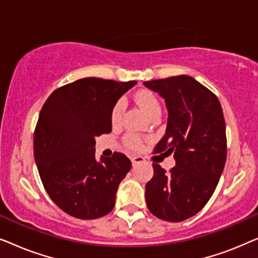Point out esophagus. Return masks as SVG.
Wrapping results in <instances>:
<instances>
[{"label":"esophagus","instance_id":"1","mask_svg":"<svg viewBox=\"0 0 258 258\" xmlns=\"http://www.w3.org/2000/svg\"><path fill=\"white\" fill-rule=\"evenodd\" d=\"M144 161H146V160H144V157H142V156H135V157L132 158V163H133L134 167H135V165H137V164H140V163H143Z\"/></svg>","mask_w":258,"mask_h":258}]
</instances>
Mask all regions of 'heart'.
<instances>
[{
    "label": "heart",
    "instance_id": "obj_1",
    "mask_svg": "<svg viewBox=\"0 0 258 258\" xmlns=\"http://www.w3.org/2000/svg\"><path fill=\"white\" fill-rule=\"evenodd\" d=\"M135 100L137 104L140 105V108L146 112L148 117H151V116L161 114V104L160 101L157 100V97L151 93V91L143 90L140 91L135 95ZM123 111H124V102L118 101L116 102L111 110V123L112 124H118L121 122ZM126 144L130 148H137L140 146V139L135 135H129L126 136L125 139Z\"/></svg>",
    "mask_w": 258,
    "mask_h": 258
}]
</instances>
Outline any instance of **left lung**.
<instances>
[{"instance_id":"8db88e82","label":"left lung","mask_w":258,"mask_h":258,"mask_svg":"<svg viewBox=\"0 0 258 258\" xmlns=\"http://www.w3.org/2000/svg\"><path fill=\"white\" fill-rule=\"evenodd\" d=\"M164 98L167 130L155 151L174 154L167 172L154 163L146 185L148 209L168 222H181L206 206L216 189L227 160L225 122L216 95L194 77L172 76L143 83Z\"/></svg>"}]
</instances>
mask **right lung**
<instances>
[{
    "label": "right lung",
    "mask_w": 258,
    "mask_h": 258,
    "mask_svg": "<svg viewBox=\"0 0 258 258\" xmlns=\"http://www.w3.org/2000/svg\"><path fill=\"white\" fill-rule=\"evenodd\" d=\"M136 81L87 77L52 91L34 133L41 181L59 209L94 220L115 207L118 184L132 169L124 154L95 157V137L111 132V110Z\"/></svg>",
    "instance_id": "obj_1"
}]
</instances>
